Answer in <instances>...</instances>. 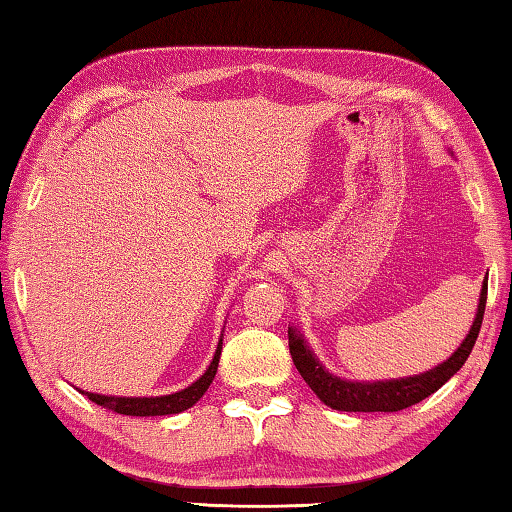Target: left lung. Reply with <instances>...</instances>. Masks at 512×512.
<instances>
[{
	"mask_svg": "<svg viewBox=\"0 0 512 512\" xmlns=\"http://www.w3.org/2000/svg\"><path fill=\"white\" fill-rule=\"evenodd\" d=\"M485 300H488V278H485L481 296H478V310L474 316V323L472 328H469L467 337L462 339V344L451 353L449 360H444L442 364H437V367L424 373H417V376L396 380H373V383H358V380L339 378L323 367L319 358L312 353V348L307 346L303 332L296 326L289 328V353L291 358H294L300 376H303L312 392L319 396L328 408L342 412H399L437 392V389H440L453 373H458L462 364L467 362L469 353H472V348L476 344L478 330H481Z\"/></svg>",
	"mask_w": 512,
	"mask_h": 512,
	"instance_id": "1",
	"label": "left lung"
}]
</instances>
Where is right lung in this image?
I'll return each instance as SVG.
<instances>
[{
	"mask_svg": "<svg viewBox=\"0 0 512 512\" xmlns=\"http://www.w3.org/2000/svg\"><path fill=\"white\" fill-rule=\"evenodd\" d=\"M221 351H223V337L218 339L216 353L212 362H209L207 371L202 373L196 383L180 389V392L164 394V396H104V394H93V392H81V389L79 392L88 396L93 403L102 405V408L118 412V415H129V417L180 415V412L189 410L191 405H196L202 399V394L209 389V385H212L218 369V360H221Z\"/></svg>",
	"mask_w": 512,
	"mask_h": 512,
	"instance_id": "right-lung-1",
	"label": "right lung"
}]
</instances>
